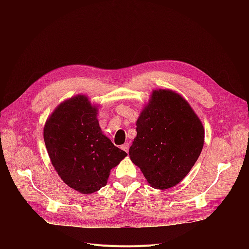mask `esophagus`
<instances>
[{"label":"esophagus","mask_w":249,"mask_h":249,"mask_svg":"<svg viewBox=\"0 0 249 249\" xmlns=\"http://www.w3.org/2000/svg\"><path fill=\"white\" fill-rule=\"evenodd\" d=\"M129 146H130V145H129V143H125V144L121 147V149H122V150H124L126 153H128V151H129Z\"/></svg>","instance_id":"1"}]
</instances>
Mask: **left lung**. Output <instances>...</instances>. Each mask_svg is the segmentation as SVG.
<instances>
[{"instance_id": "left-lung-1", "label": "left lung", "mask_w": 249, "mask_h": 249, "mask_svg": "<svg viewBox=\"0 0 249 249\" xmlns=\"http://www.w3.org/2000/svg\"><path fill=\"white\" fill-rule=\"evenodd\" d=\"M136 125L131 160L152 187L163 190L178 184L204 145L202 122L189 103L172 90H154Z\"/></svg>"}]
</instances>
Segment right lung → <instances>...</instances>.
<instances>
[{
  "mask_svg": "<svg viewBox=\"0 0 249 249\" xmlns=\"http://www.w3.org/2000/svg\"><path fill=\"white\" fill-rule=\"evenodd\" d=\"M97 111L86 95L79 94L58 105L43 130L49 158L61 179L83 194L105 186L110 170L127 156L103 135Z\"/></svg>",
  "mask_w": 249,
  "mask_h": 249,
  "instance_id": "obj_1",
  "label": "right lung"
}]
</instances>
